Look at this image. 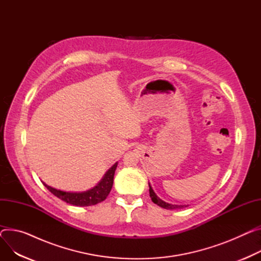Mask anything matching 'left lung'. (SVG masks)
<instances>
[{"label": "left lung", "instance_id": "left-lung-1", "mask_svg": "<svg viewBox=\"0 0 261 261\" xmlns=\"http://www.w3.org/2000/svg\"><path fill=\"white\" fill-rule=\"evenodd\" d=\"M148 186H149V195H150V197H151V200H152V202H153L154 204H156L158 206L162 207V208H164V209H168V210L182 209V208L188 206V205H187V206H186V205H172V204L166 203V202H164V200H162L161 198H160V197L154 193V191H153V189L151 188V186H150L149 183H148Z\"/></svg>", "mask_w": 261, "mask_h": 261}]
</instances>
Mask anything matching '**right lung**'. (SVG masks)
Returning <instances> with one entry per match:
<instances>
[{
    "instance_id": "obj_1",
    "label": "right lung",
    "mask_w": 261,
    "mask_h": 261,
    "mask_svg": "<svg viewBox=\"0 0 261 261\" xmlns=\"http://www.w3.org/2000/svg\"><path fill=\"white\" fill-rule=\"evenodd\" d=\"M118 162H116L103 175V177L95 187L83 192H69L55 189L51 186H48L46 183L43 184L47 187V189L53 193L58 198H61L64 202L71 204L73 206L87 207L93 206L98 203H101L108 197L114 183V174L117 168Z\"/></svg>"
}]
</instances>
